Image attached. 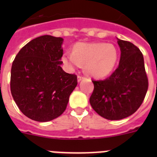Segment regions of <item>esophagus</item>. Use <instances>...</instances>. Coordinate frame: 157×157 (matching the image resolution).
Here are the masks:
<instances>
[{"mask_svg":"<svg viewBox=\"0 0 157 157\" xmlns=\"http://www.w3.org/2000/svg\"><path fill=\"white\" fill-rule=\"evenodd\" d=\"M83 78H84V77H83V76L78 75V82H80L82 79H83Z\"/></svg>","mask_w":157,"mask_h":157,"instance_id":"obj_1","label":"esophagus"}]
</instances>
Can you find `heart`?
Returning <instances> with one entry per match:
<instances>
[{
	"instance_id": "obj_1",
	"label": "heart",
	"mask_w": 157,
	"mask_h": 157,
	"mask_svg": "<svg viewBox=\"0 0 157 157\" xmlns=\"http://www.w3.org/2000/svg\"><path fill=\"white\" fill-rule=\"evenodd\" d=\"M62 60L71 69L85 64L87 74L95 78L109 75L118 60L116 47L106 43H76L72 52H65Z\"/></svg>"
}]
</instances>
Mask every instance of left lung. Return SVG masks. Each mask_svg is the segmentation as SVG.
I'll return each mask as SVG.
<instances>
[{"label":"left lung","instance_id":"1","mask_svg":"<svg viewBox=\"0 0 157 157\" xmlns=\"http://www.w3.org/2000/svg\"><path fill=\"white\" fill-rule=\"evenodd\" d=\"M121 56L119 66L104 80H93L90 98L93 109L109 120H119L134 114L145 99L149 82L143 55L138 47L118 39Z\"/></svg>","mask_w":157,"mask_h":157}]
</instances>
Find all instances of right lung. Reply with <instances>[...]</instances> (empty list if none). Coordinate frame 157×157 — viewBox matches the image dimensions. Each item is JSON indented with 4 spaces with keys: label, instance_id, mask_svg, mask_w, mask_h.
<instances>
[{
    "label": "right lung",
    "instance_id": "1",
    "mask_svg": "<svg viewBox=\"0 0 157 157\" xmlns=\"http://www.w3.org/2000/svg\"><path fill=\"white\" fill-rule=\"evenodd\" d=\"M63 41L51 35L36 37L19 50L12 63V98L19 110L35 121H50L63 114L78 84L76 75L60 67Z\"/></svg>",
    "mask_w": 157,
    "mask_h": 157
}]
</instances>
